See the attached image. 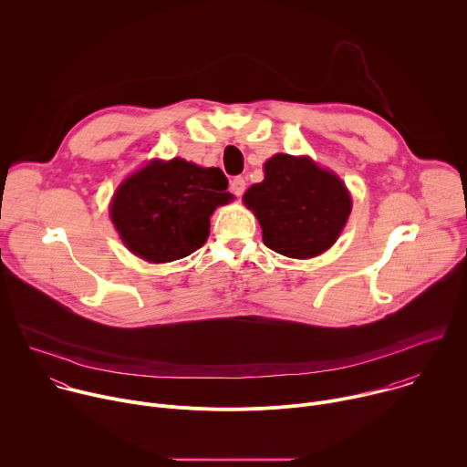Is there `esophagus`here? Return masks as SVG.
<instances>
[{
	"instance_id": "34e87169",
	"label": "esophagus",
	"mask_w": 467,
	"mask_h": 467,
	"mask_svg": "<svg viewBox=\"0 0 467 467\" xmlns=\"http://www.w3.org/2000/svg\"><path fill=\"white\" fill-rule=\"evenodd\" d=\"M231 192H233L236 197H240V195L245 192V179H244V177H234V179L231 181Z\"/></svg>"
}]
</instances>
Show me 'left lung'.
<instances>
[{"label": "left lung", "mask_w": 467, "mask_h": 467, "mask_svg": "<svg viewBox=\"0 0 467 467\" xmlns=\"http://www.w3.org/2000/svg\"><path fill=\"white\" fill-rule=\"evenodd\" d=\"M262 240L290 258H312L335 244L351 214L344 181L308 157L274 155L264 164V181L244 193Z\"/></svg>", "instance_id": "1"}]
</instances>
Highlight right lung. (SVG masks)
<instances>
[{"instance_id": "right-lung-1", "label": "right lung", "mask_w": 467, "mask_h": 467, "mask_svg": "<svg viewBox=\"0 0 467 467\" xmlns=\"http://www.w3.org/2000/svg\"><path fill=\"white\" fill-rule=\"evenodd\" d=\"M227 186L220 168L151 161L118 186L110 220L130 253L153 264L179 260L207 242L213 213L233 199Z\"/></svg>"}]
</instances>
